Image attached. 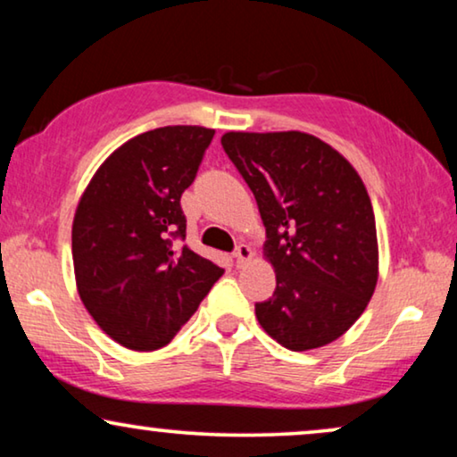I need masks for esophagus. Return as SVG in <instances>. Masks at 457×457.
Returning <instances> with one entry per match:
<instances>
[{
    "instance_id": "esophagus-1",
    "label": "esophagus",
    "mask_w": 457,
    "mask_h": 457,
    "mask_svg": "<svg viewBox=\"0 0 457 457\" xmlns=\"http://www.w3.org/2000/svg\"><path fill=\"white\" fill-rule=\"evenodd\" d=\"M252 255H253L252 247L245 245V243H239V245H237V249H235V260H237V266H243V264H245V262L252 260Z\"/></svg>"
}]
</instances>
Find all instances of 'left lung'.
Returning <instances> with one entry per match:
<instances>
[{
    "label": "left lung",
    "instance_id": "1",
    "mask_svg": "<svg viewBox=\"0 0 457 457\" xmlns=\"http://www.w3.org/2000/svg\"><path fill=\"white\" fill-rule=\"evenodd\" d=\"M222 147L258 202L277 289L255 303L262 328L291 352L339 339L378 278L377 224L360 174L314 135L227 133Z\"/></svg>",
    "mask_w": 457,
    "mask_h": 457
}]
</instances>
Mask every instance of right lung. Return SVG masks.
Segmentation results:
<instances>
[{
	"instance_id": "right-lung-1",
	"label": "right lung",
	"mask_w": 457,
	"mask_h": 457,
	"mask_svg": "<svg viewBox=\"0 0 457 457\" xmlns=\"http://www.w3.org/2000/svg\"><path fill=\"white\" fill-rule=\"evenodd\" d=\"M214 129L137 135L99 166L72 222L79 295L105 335L135 352L168 345L222 268L185 241L180 195L197 177Z\"/></svg>"
}]
</instances>
